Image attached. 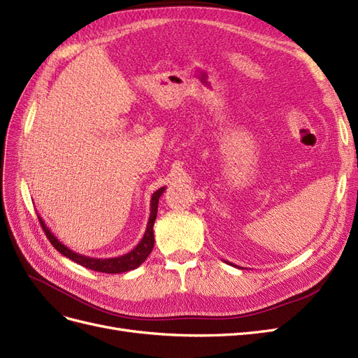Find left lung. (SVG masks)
Segmentation results:
<instances>
[{"instance_id":"obj_1","label":"left lung","mask_w":358,"mask_h":358,"mask_svg":"<svg viewBox=\"0 0 358 358\" xmlns=\"http://www.w3.org/2000/svg\"><path fill=\"white\" fill-rule=\"evenodd\" d=\"M227 263H229V264H232V263H230V262H227Z\"/></svg>"}]
</instances>
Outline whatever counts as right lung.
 <instances>
[{"label": "right lung", "instance_id": "add662e5", "mask_svg": "<svg viewBox=\"0 0 358 358\" xmlns=\"http://www.w3.org/2000/svg\"><path fill=\"white\" fill-rule=\"evenodd\" d=\"M165 189L166 187H160L152 196V201H150V217H148V223H147V229H145V234H144L143 239L138 242V245L134 250H131L129 252H126V255L119 256V257L96 259V257H89V256L78 255V252H76V251L68 248L66 245H64L62 242L50 232V229L45 226V223L43 222V218L40 215H38V220H40V224H41V227L44 230L45 236H48V239L52 242V245L57 251H59L62 256L71 259L73 262L82 264V266H85L87 269L102 272V273H122V272H128V271L136 269L141 263H144L145 259L148 257L150 252H152L153 247H155L153 224H155L156 215H157L159 198H160V196H162Z\"/></svg>", "mask_w": 358, "mask_h": 358}]
</instances>
